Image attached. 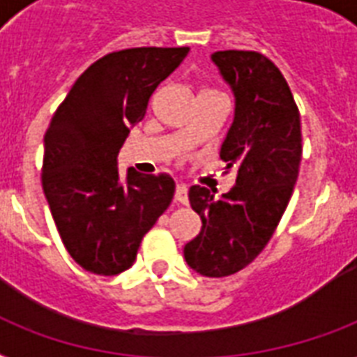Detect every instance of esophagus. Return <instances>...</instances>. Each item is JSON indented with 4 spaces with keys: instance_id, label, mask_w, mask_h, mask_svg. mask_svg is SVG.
I'll list each match as a JSON object with an SVG mask.
<instances>
[{
    "instance_id": "34e87169",
    "label": "esophagus",
    "mask_w": 357,
    "mask_h": 357,
    "mask_svg": "<svg viewBox=\"0 0 357 357\" xmlns=\"http://www.w3.org/2000/svg\"><path fill=\"white\" fill-rule=\"evenodd\" d=\"M174 200L178 202V204H183V206L189 204V189H187V185H178V187H176Z\"/></svg>"
}]
</instances>
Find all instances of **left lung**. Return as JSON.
Masks as SVG:
<instances>
[{
	"instance_id": "8db88e82",
	"label": "left lung",
	"mask_w": 357,
	"mask_h": 357,
	"mask_svg": "<svg viewBox=\"0 0 357 357\" xmlns=\"http://www.w3.org/2000/svg\"><path fill=\"white\" fill-rule=\"evenodd\" d=\"M211 61L234 94V122L220 159L237 170V179L218 200L206 187H190L202 229L183 255L202 276L224 278L250 265L282 220L298 178L302 133L287 81L265 55L228 50L215 52Z\"/></svg>"
}]
</instances>
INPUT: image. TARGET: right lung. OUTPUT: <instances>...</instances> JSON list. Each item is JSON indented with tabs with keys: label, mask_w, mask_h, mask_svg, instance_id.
<instances>
[{
	"label": "right lung",
	"mask_w": 357,
	"mask_h": 357,
	"mask_svg": "<svg viewBox=\"0 0 357 357\" xmlns=\"http://www.w3.org/2000/svg\"><path fill=\"white\" fill-rule=\"evenodd\" d=\"M189 47H133L105 55L70 89L44 135L42 187L72 259L100 276L135 263L140 241L174 198L167 174L119 172L120 148L150 96Z\"/></svg>",
	"instance_id": "add662e5"
}]
</instances>
